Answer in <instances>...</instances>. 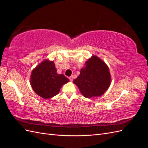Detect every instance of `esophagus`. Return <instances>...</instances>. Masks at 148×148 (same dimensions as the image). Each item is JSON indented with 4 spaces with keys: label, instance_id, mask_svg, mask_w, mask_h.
Masks as SVG:
<instances>
[{
    "label": "esophagus",
    "instance_id": "obj_1",
    "mask_svg": "<svg viewBox=\"0 0 148 148\" xmlns=\"http://www.w3.org/2000/svg\"><path fill=\"white\" fill-rule=\"evenodd\" d=\"M73 76H71V77H69V79H70V82H72L73 81Z\"/></svg>",
    "mask_w": 148,
    "mask_h": 148
}]
</instances>
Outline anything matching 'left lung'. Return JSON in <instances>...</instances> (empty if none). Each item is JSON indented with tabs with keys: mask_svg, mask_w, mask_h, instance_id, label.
<instances>
[{
	"mask_svg": "<svg viewBox=\"0 0 148 148\" xmlns=\"http://www.w3.org/2000/svg\"><path fill=\"white\" fill-rule=\"evenodd\" d=\"M82 95L86 98L99 97L109 88L111 75L109 68L99 57L93 55L85 62L80 74L73 80Z\"/></svg>",
	"mask_w": 148,
	"mask_h": 148,
	"instance_id": "obj_1",
	"label": "left lung"
}]
</instances>
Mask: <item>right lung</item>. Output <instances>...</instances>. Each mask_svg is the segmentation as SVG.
Segmentation results:
<instances>
[{
  "mask_svg": "<svg viewBox=\"0 0 148 148\" xmlns=\"http://www.w3.org/2000/svg\"><path fill=\"white\" fill-rule=\"evenodd\" d=\"M69 82L63 74H58L53 61L45 59L31 71L30 84L33 91L43 99H51Z\"/></svg>",
  "mask_w": 148,
  "mask_h": 148,
  "instance_id": "obj_1",
  "label": "right lung"
}]
</instances>
